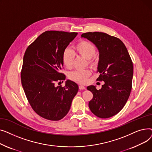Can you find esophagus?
<instances>
[{"instance_id": "34e87169", "label": "esophagus", "mask_w": 152, "mask_h": 152, "mask_svg": "<svg viewBox=\"0 0 152 152\" xmlns=\"http://www.w3.org/2000/svg\"><path fill=\"white\" fill-rule=\"evenodd\" d=\"M79 89L80 90H83V89H86V87L83 85H79Z\"/></svg>"}]
</instances>
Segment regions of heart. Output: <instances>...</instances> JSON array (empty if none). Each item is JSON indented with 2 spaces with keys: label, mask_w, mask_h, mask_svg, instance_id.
I'll return each mask as SVG.
<instances>
[{
  "label": "heart",
  "mask_w": 152,
  "mask_h": 152,
  "mask_svg": "<svg viewBox=\"0 0 152 152\" xmlns=\"http://www.w3.org/2000/svg\"><path fill=\"white\" fill-rule=\"evenodd\" d=\"M74 50L76 55L85 58L87 63L91 66H94L97 63V58L94 55L96 53V47L92 42L81 40L75 46ZM75 59V54L69 49H65L62 53V61L63 65L68 69H70L73 66ZM91 75V71L89 68L83 69H76L71 72L68 77L71 81L79 84H84Z\"/></svg>",
  "instance_id": "1"
}]
</instances>
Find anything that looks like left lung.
Masks as SVG:
<instances>
[{
	"label": "left lung",
	"instance_id": "1",
	"mask_svg": "<svg viewBox=\"0 0 152 152\" xmlns=\"http://www.w3.org/2000/svg\"><path fill=\"white\" fill-rule=\"evenodd\" d=\"M81 37L93 42L99 51L97 81H104L99 90L87 87L93 94L89 102L92 112L99 118H108L118 113L131 94L133 63L124 43L118 37L101 32H89Z\"/></svg>",
	"mask_w": 152,
	"mask_h": 152
}]
</instances>
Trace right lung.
I'll return each instance as SVG.
<instances>
[{"label": "right lung", "instance_id": "obj_1", "mask_svg": "<svg viewBox=\"0 0 152 152\" xmlns=\"http://www.w3.org/2000/svg\"><path fill=\"white\" fill-rule=\"evenodd\" d=\"M77 34L45 31L28 47L24 55L21 72L24 92L33 110L48 120L59 121L65 117L78 91L77 84L70 80L64 87L55 84L65 79L60 72L62 53Z\"/></svg>", "mask_w": 152, "mask_h": 152}]
</instances>
